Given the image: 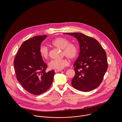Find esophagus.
Listing matches in <instances>:
<instances>
[{
  "label": "esophagus",
  "mask_w": 122,
  "mask_h": 122,
  "mask_svg": "<svg viewBox=\"0 0 122 122\" xmlns=\"http://www.w3.org/2000/svg\"><path fill=\"white\" fill-rule=\"evenodd\" d=\"M61 71V70H54V72H55V73H57V72H60V71Z\"/></svg>",
  "instance_id": "1"
}]
</instances>
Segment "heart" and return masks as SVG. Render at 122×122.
<instances>
[{"instance_id":"b5f03b06","label":"heart","mask_w":122,"mask_h":122,"mask_svg":"<svg viewBox=\"0 0 122 122\" xmlns=\"http://www.w3.org/2000/svg\"><path fill=\"white\" fill-rule=\"evenodd\" d=\"M53 46L62 50V54L70 59H74L78 54V47L74 44L70 43V41L64 37H59L54 39L52 42ZM41 56L43 59H47L49 56V51L47 47L41 46L39 49ZM69 64L67 59L64 58L61 60H52L49 63V67L51 69L61 70Z\"/></svg>"}]
</instances>
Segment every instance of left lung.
<instances>
[{"label": "left lung", "instance_id": "left-lung-1", "mask_svg": "<svg viewBox=\"0 0 122 122\" xmlns=\"http://www.w3.org/2000/svg\"><path fill=\"white\" fill-rule=\"evenodd\" d=\"M76 37L80 46L79 56L74 63L75 75L71 85L82 92L98 87L107 69V54L99 42L81 33H65Z\"/></svg>", "mask_w": 122, "mask_h": 122}]
</instances>
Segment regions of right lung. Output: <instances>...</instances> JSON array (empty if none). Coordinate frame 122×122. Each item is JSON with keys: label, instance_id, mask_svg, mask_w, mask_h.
Listing matches in <instances>:
<instances>
[{"label": "right lung", "instance_id": "1", "mask_svg": "<svg viewBox=\"0 0 122 122\" xmlns=\"http://www.w3.org/2000/svg\"><path fill=\"white\" fill-rule=\"evenodd\" d=\"M47 35L35 36L25 41L19 49L14 65L18 81L29 92L39 95L51 86L55 72L47 67L39 49Z\"/></svg>", "mask_w": 122, "mask_h": 122}]
</instances>
